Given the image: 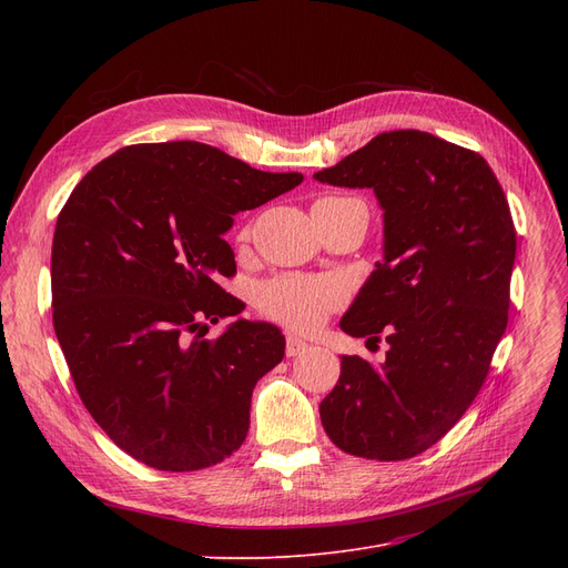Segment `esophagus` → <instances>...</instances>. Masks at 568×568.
I'll list each match as a JSON object with an SVG mask.
<instances>
[{"label":"esophagus","mask_w":568,"mask_h":568,"mask_svg":"<svg viewBox=\"0 0 568 568\" xmlns=\"http://www.w3.org/2000/svg\"><path fill=\"white\" fill-rule=\"evenodd\" d=\"M308 349V343L306 341H302L300 336H287V341H285V354L287 356H296V354H302V352H306Z\"/></svg>","instance_id":"34e87169"}]
</instances>
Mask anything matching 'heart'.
I'll return each mask as SVG.
<instances>
[{"label": "heart", "instance_id": "1", "mask_svg": "<svg viewBox=\"0 0 568 568\" xmlns=\"http://www.w3.org/2000/svg\"><path fill=\"white\" fill-rule=\"evenodd\" d=\"M352 197L326 195L315 204H334ZM313 204V206H315ZM244 239L251 236V225L239 234ZM343 304V287L329 278L283 274L266 281L257 292V308L287 329L294 332H313Z\"/></svg>", "mask_w": 568, "mask_h": 568}]
</instances>
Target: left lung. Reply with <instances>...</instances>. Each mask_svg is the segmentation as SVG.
Here are the masks:
<instances>
[{"label": "left lung", "mask_w": 568, "mask_h": 568, "mask_svg": "<svg viewBox=\"0 0 568 568\" xmlns=\"http://www.w3.org/2000/svg\"><path fill=\"white\" fill-rule=\"evenodd\" d=\"M317 182L373 189L384 209V262L341 329L389 343L386 362L343 356L320 403L349 456L407 460L449 433L488 377L509 322L516 227L481 154L424 131L375 135Z\"/></svg>", "instance_id": "1"}]
</instances>
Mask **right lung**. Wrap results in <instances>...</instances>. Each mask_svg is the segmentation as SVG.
Listing matches in <instances>:
<instances>
[{
	"instance_id": "right-lung-1",
	"label": "right lung",
	"mask_w": 568,
	"mask_h": 568,
	"mask_svg": "<svg viewBox=\"0 0 568 568\" xmlns=\"http://www.w3.org/2000/svg\"><path fill=\"white\" fill-rule=\"evenodd\" d=\"M304 182L193 140L119 149L57 216L52 324L75 392L119 449L163 471L230 458L251 426L257 379L281 364L274 324L204 320L244 311L223 234L239 212Z\"/></svg>"
}]
</instances>
